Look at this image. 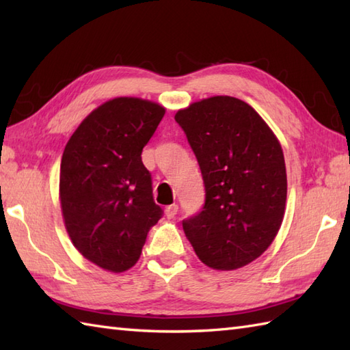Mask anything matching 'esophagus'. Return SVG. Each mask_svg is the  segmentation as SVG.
<instances>
[{
    "label": "esophagus",
    "mask_w": 350,
    "mask_h": 350,
    "mask_svg": "<svg viewBox=\"0 0 350 350\" xmlns=\"http://www.w3.org/2000/svg\"><path fill=\"white\" fill-rule=\"evenodd\" d=\"M177 212H179V206H177V204H170V206L165 207V215H167V218H170V219L174 218Z\"/></svg>",
    "instance_id": "obj_1"
}]
</instances>
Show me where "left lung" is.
I'll return each instance as SVG.
<instances>
[{"instance_id": "1", "label": "left lung", "mask_w": 350, "mask_h": 350, "mask_svg": "<svg viewBox=\"0 0 350 350\" xmlns=\"http://www.w3.org/2000/svg\"><path fill=\"white\" fill-rule=\"evenodd\" d=\"M174 120L204 182L202 211L182 226L212 269L251 263L272 243L284 217L286 163L278 139L248 103L230 96L196 102Z\"/></svg>"}]
</instances>
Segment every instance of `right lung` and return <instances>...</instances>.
I'll return each mask as SVG.
<instances>
[{
    "label": "right lung",
    "instance_id": "1",
    "mask_svg": "<svg viewBox=\"0 0 350 350\" xmlns=\"http://www.w3.org/2000/svg\"><path fill=\"white\" fill-rule=\"evenodd\" d=\"M163 114L158 103L137 98L105 102L78 126L63 152L66 228L81 254L107 271L135 265L148 230L163 215L141 161Z\"/></svg>",
    "mask_w": 350,
    "mask_h": 350
}]
</instances>
